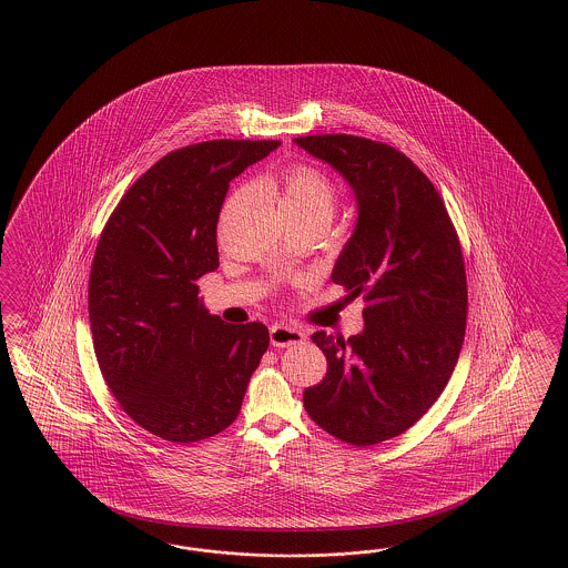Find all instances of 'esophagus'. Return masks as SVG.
<instances>
[{"mask_svg":"<svg viewBox=\"0 0 568 568\" xmlns=\"http://www.w3.org/2000/svg\"><path fill=\"white\" fill-rule=\"evenodd\" d=\"M306 339V333L302 328L292 325H273L271 327V344L275 347H290L302 344Z\"/></svg>","mask_w":568,"mask_h":568,"instance_id":"obj_1","label":"esophagus"}]
</instances>
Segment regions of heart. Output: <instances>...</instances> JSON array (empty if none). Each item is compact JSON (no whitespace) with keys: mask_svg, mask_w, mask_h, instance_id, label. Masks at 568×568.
Returning <instances> with one entry per match:
<instances>
[{"mask_svg":"<svg viewBox=\"0 0 568 568\" xmlns=\"http://www.w3.org/2000/svg\"><path fill=\"white\" fill-rule=\"evenodd\" d=\"M281 210L285 216L331 221L335 187L327 174L306 164H295L281 174Z\"/></svg>","mask_w":568,"mask_h":568,"instance_id":"heart-1","label":"heart"}]
</instances>
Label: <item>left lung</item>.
<instances>
[{
	"instance_id": "1",
	"label": "left lung",
	"mask_w": 568,
	"mask_h": 568,
	"mask_svg": "<svg viewBox=\"0 0 568 568\" xmlns=\"http://www.w3.org/2000/svg\"><path fill=\"white\" fill-rule=\"evenodd\" d=\"M293 143L354 191L358 219L331 278L364 295L358 335H312L327 377L304 392V408L333 437L375 446L413 427L454 373L466 327L460 243L433 183L392 145L354 135Z\"/></svg>"
}]
</instances>
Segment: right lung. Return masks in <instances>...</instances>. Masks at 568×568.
Instances as JSON below:
<instances>
[{
    "mask_svg": "<svg viewBox=\"0 0 568 568\" xmlns=\"http://www.w3.org/2000/svg\"><path fill=\"white\" fill-rule=\"evenodd\" d=\"M281 141H204L158 160L124 193L89 278L93 349L110 392L143 429L190 444L226 429L268 347L262 323L210 314L195 281L219 268L229 183Z\"/></svg>",
    "mask_w": 568,
    "mask_h": 568,
    "instance_id": "obj_1",
    "label": "right lung"
}]
</instances>
